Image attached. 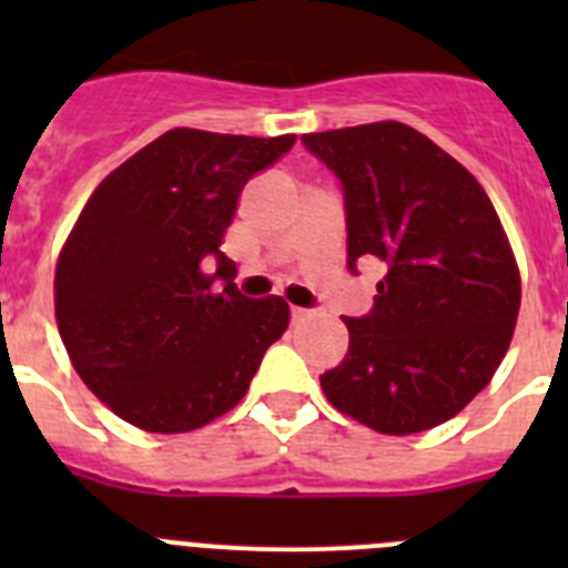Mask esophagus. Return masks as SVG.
<instances>
[{"label":"esophagus","instance_id":"esophagus-1","mask_svg":"<svg viewBox=\"0 0 568 568\" xmlns=\"http://www.w3.org/2000/svg\"><path fill=\"white\" fill-rule=\"evenodd\" d=\"M290 315H293L295 324H301V321L313 318V310H307V307H293V310H290Z\"/></svg>","mask_w":568,"mask_h":568}]
</instances>
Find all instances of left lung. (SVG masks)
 <instances>
[{"label":"left lung","mask_w":568,"mask_h":568,"mask_svg":"<svg viewBox=\"0 0 568 568\" xmlns=\"http://www.w3.org/2000/svg\"><path fill=\"white\" fill-rule=\"evenodd\" d=\"M341 182L346 270L381 261L373 310L344 318L349 349L321 375L329 404L384 435L458 415L509 349L520 275L475 175L409 124L301 135Z\"/></svg>","instance_id":"1"}]
</instances>
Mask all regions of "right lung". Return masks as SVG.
<instances>
[{"instance_id": "obj_1", "label": "right lung", "mask_w": 568, "mask_h": 568, "mask_svg": "<svg viewBox=\"0 0 568 568\" xmlns=\"http://www.w3.org/2000/svg\"><path fill=\"white\" fill-rule=\"evenodd\" d=\"M293 144L168 130L84 204L57 264V324L90 393L128 424L162 435L210 424L287 329V304L241 295L219 247L244 184Z\"/></svg>"}]
</instances>
